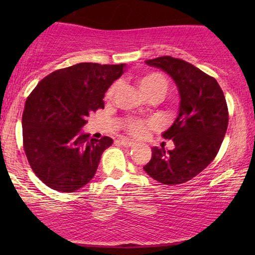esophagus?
<instances>
[{
	"mask_svg": "<svg viewBox=\"0 0 255 255\" xmlns=\"http://www.w3.org/2000/svg\"><path fill=\"white\" fill-rule=\"evenodd\" d=\"M121 144L125 146V147H132V146L135 145V142L133 140H131V139H128V138H122L121 139Z\"/></svg>",
	"mask_w": 255,
	"mask_h": 255,
	"instance_id": "34e87169",
	"label": "esophagus"
}]
</instances>
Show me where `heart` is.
Here are the masks:
<instances>
[{
  "mask_svg": "<svg viewBox=\"0 0 255 255\" xmlns=\"http://www.w3.org/2000/svg\"><path fill=\"white\" fill-rule=\"evenodd\" d=\"M139 88L146 96L154 93H160L163 95V93L167 89V81L160 73H149V74L144 75L139 80ZM113 93L114 88H111L108 92V97H111ZM127 127L128 132L131 134L137 135V137H140L146 132V124L140 121H128Z\"/></svg>",
  "mask_w": 255,
  "mask_h": 255,
  "instance_id": "heart-1",
  "label": "heart"
}]
</instances>
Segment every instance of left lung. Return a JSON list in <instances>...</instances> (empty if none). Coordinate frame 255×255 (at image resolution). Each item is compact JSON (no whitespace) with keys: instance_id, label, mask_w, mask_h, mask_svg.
Segmentation results:
<instances>
[{"instance_id":"8db88e82","label":"left lung","mask_w":255,"mask_h":255,"mask_svg":"<svg viewBox=\"0 0 255 255\" xmlns=\"http://www.w3.org/2000/svg\"><path fill=\"white\" fill-rule=\"evenodd\" d=\"M145 62L172 78L179 90L180 106L175 121L162 133L175 147L170 151L152 147V158L144 170L160 183H184L217 155L229 124L224 94L216 79L181 59L166 55Z\"/></svg>"}]
</instances>
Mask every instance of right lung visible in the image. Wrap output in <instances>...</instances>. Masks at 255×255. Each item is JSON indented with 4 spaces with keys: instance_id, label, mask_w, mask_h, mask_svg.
I'll return each instance as SVG.
<instances>
[{
    "instance_id": "obj_1",
    "label": "right lung",
    "mask_w": 255,
    "mask_h": 255,
    "mask_svg": "<svg viewBox=\"0 0 255 255\" xmlns=\"http://www.w3.org/2000/svg\"><path fill=\"white\" fill-rule=\"evenodd\" d=\"M127 65L81 62L58 69L27 97L22 118L24 151L31 168L52 189L73 193L95 175L110 137L89 138L87 117L104 108V94Z\"/></svg>"
}]
</instances>
